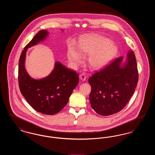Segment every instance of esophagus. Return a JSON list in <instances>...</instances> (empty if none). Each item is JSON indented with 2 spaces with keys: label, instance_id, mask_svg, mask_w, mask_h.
<instances>
[{
  "label": "esophagus",
  "instance_id": "1",
  "mask_svg": "<svg viewBox=\"0 0 155 155\" xmlns=\"http://www.w3.org/2000/svg\"><path fill=\"white\" fill-rule=\"evenodd\" d=\"M80 78L82 81H85L87 78V76L85 73H81L80 74Z\"/></svg>",
  "mask_w": 155,
  "mask_h": 155
}]
</instances>
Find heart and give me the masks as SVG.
<instances>
[{
	"mask_svg": "<svg viewBox=\"0 0 155 155\" xmlns=\"http://www.w3.org/2000/svg\"><path fill=\"white\" fill-rule=\"evenodd\" d=\"M80 51L72 46L68 51V58L73 64L78 65L83 61L82 55L91 54L89 59L91 66L99 68L107 64L117 52V48L104 37H91L82 40L79 45Z\"/></svg>",
	"mask_w": 155,
	"mask_h": 155,
	"instance_id": "b5f03b06",
	"label": "heart"
}]
</instances>
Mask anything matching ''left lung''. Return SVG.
Listing matches in <instances>:
<instances>
[{"mask_svg":"<svg viewBox=\"0 0 155 155\" xmlns=\"http://www.w3.org/2000/svg\"><path fill=\"white\" fill-rule=\"evenodd\" d=\"M114 60L89 78L91 86L89 101L92 108L101 116H109L121 110L128 102L137 85L138 71L133 51Z\"/></svg>","mask_w":155,"mask_h":155,"instance_id":"1","label":"left lung"}]
</instances>
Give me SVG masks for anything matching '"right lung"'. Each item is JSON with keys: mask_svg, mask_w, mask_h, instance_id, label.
Wrapping results in <instances>:
<instances>
[{"mask_svg": "<svg viewBox=\"0 0 155 155\" xmlns=\"http://www.w3.org/2000/svg\"><path fill=\"white\" fill-rule=\"evenodd\" d=\"M48 35L46 30L39 31L25 46L19 60L18 79L20 92L30 106L42 114L53 115L66 106L78 84L79 75L58 61L51 74L44 78L37 80L28 74L24 66L26 52Z\"/></svg>", "mask_w": 155, "mask_h": 155, "instance_id": "add662e5", "label": "right lung"}]
</instances>
